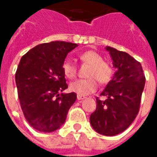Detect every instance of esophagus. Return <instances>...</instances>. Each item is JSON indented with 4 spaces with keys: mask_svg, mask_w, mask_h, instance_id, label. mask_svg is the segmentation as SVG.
Segmentation results:
<instances>
[{
    "mask_svg": "<svg viewBox=\"0 0 157 157\" xmlns=\"http://www.w3.org/2000/svg\"><path fill=\"white\" fill-rule=\"evenodd\" d=\"M85 98V97L84 96H81V95H78L77 96V99L78 100H83Z\"/></svg>",
    "mask_w": 157,
    "mask_h": 157,
    "instance_id": "1",
    "label": "esophagus"
}]
</instances>
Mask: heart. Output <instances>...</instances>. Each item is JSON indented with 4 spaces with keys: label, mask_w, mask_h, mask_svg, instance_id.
I'll use <instances>...</instances> for the list:
<instances>
[{
    "label": "heart",
    "mask_w": 157,
    "mask_h": 157,
    "mask_svg": "<svg viewBox=\"0 0 157 157\" xmlns=\"http://www.w3.org/2000/svg\"><path fill=\"white\" fill-rule=\"evenodd\" d=\"M80 60L83 63L90 65L87 73L88 78L78 79L72 82L69 84V90L78 95L86 96L94 93L98 89V83L102 84H107L113 77V68L110 63L103 61V59L97 52L86 51L79 55ZM63 73L67 78L72 79L76 76L77 68L71 61H63L62 64Z\"/></svg>",
    "instance_id": "b5f03b06"
}]
</instances>
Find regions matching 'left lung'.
<instances>
[{
    "label": "left lung",
    "instance_id": "obj_1",
    "mask_svg": "<svg viewBox=\"0 0 157 157\" xmlns=\"http://www.w3.org/2000/svg\"><path fill=\"white\" fill-rule=\"evenodd\" d=\"M117 71L100 95L97 108L89 121L97 132L104 136H115L124 132L132 124L139 112L141 94L145 86V75L141 63L128 53L107 46Z\"/></svg>",
    "mask_w": 157,
    "mask_h": 157
}]
</instances>
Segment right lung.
<instances>
[{
    "label": "right lung",
    "instance_id": "1",
    "mask_svg": "<svg viewBox=\"0 0 157 157\" xmlns=\"http://www.w3.org/2000/svg\"><path fill=\"white\" fill-rule=\"evenodd\" d=\"M77 44L52 41L41 44L22 56L16 73L19 99L29 124L41 132H51L65 122L75 102L68 88L62 64Z\"/></svg>",
    "mask_w": 157,
    "mask_h": 157
}]
</instances>
